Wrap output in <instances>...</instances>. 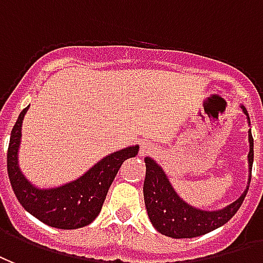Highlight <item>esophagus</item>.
<instances>
[{
  "mask_svg": "<svg viewBox=\"0 0 263 263\" xmlns=\"http://www.w3.org/2000/svg\"><path fill=\"white\" fill-rule=\"evenodd\" d=\"M154 145L148 143V141H141L140 143V155L145 157V155H150L151 153H154Z\"/></svg>",
  "mask_w": 263,
  "mask_h": 263,
  "instance_id": "1",
  "label": "esophagus"
}]
</instances>
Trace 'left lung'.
<instances>
[{
    "instance_id": "1",
    "label": "left lung",
    "mask_w": 263,
    "mask_h": 263,
    "mask_svg": "<svg viewBox=\"0 0 263 263\" xmlns=\"http://www.w3.org/2000/svg\"><path fill=\"white\" fill-rule=\"evenodd\" d=\"M241 109L248 118L247 109L244 106H241ZM248 123H250V118H248ZM248 139H250L248 186L235 202L216 212L199 210V209L189 206L186 202H183L171 186L162 168L154 160H151L148 157L145 158V179L144 186H143L145 209H147L151 223L158 233L171 238H193V237H199V235L208 234L213 230L221 227L238 212V209L244 202L245 195L248 192L251 174H252L254 139L251 134V129L248 132Z\"/></svg>"
}]
</instances>
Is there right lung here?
I'll return each instance as SVG.
<instances>
[{"mask_svg":"<svg viewBox=\"0 0 263 263\" xmlns=\"http://www.w3.org/2000/svg\"><path fill=\"white\" fill-rule=\"evenodd\" d=\"M25 108L11 132L7 166L11 186L25 210L39 218L42 223L61 230H74L92 223L102 209L105 197L123 161L136 157L139 145L127 147L105 157L76 181L54 189L34 187L18 165V148Z\"/></svg>","mask_w":263,"mask_h":263,"instance_id":"add662e5","label":"right lung"}]
</instances>
